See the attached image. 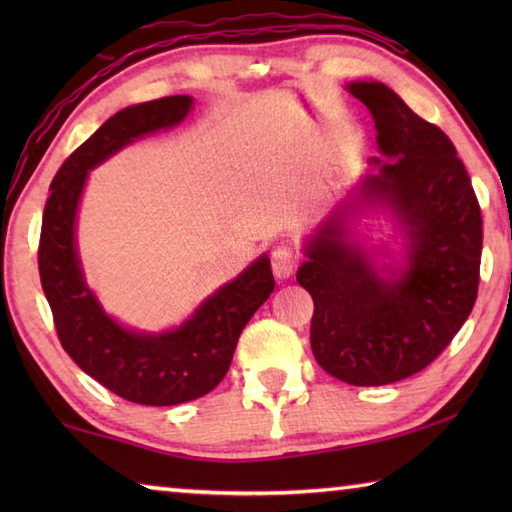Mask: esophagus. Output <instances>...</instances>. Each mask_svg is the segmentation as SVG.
Segmentation results:
<instances>
[{"mask_svg": "<svg viewBox=\"0 0 512 512\" xmlns=\"http://www.w3.org/2000/svg\"><path fill=\"white\" fill-rule=\"evenodd\" d=\"M298 264V257L293 253V248L289 246H277L271 255V268L275 277L280 280H287V277L293 273V268Z\"/></svg>", "mask_w": 512, "mask_h": 512, "instance_id": "obj_1", "label": "esophagus"}]
</instances>
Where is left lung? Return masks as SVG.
I'll return each mask as SVG.
<instances>
[{
	"mask_svg": "<svg viewBox=\"0 0 512 512\" xmlns=\"http://www.w3.org/2000/svg\"><path fill=\"white\" fill-rule=\"evenodd\" d=\"M348 90L375 117L379 151L395 158L366 176L363 201H384L406 228L402 273L384 277L343 241L341 203L305 248L298 284L314 298L311 352L352 386H384L415 375L443 352L479 293L481 207L449 137L384 83ZM377 162V160H375Z\"/></svg>",
	"mask_w": 512,
	"mask_h": 512,
	"instance_id": "obj_1",
	"label": "left lung"
}]
</instances>
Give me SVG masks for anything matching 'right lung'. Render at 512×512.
<instances>
[{"mask_svg":"<svg viewBox=\"0 0 512 512\" xmlns=\"http://www.w3.org/2000/svg\"><path fill=\"white\" fill-rule=\"evenodd\" d=\"M189 108L192 97L178 94L112 115L58 169L42 214L38 268L60 345L108 391L146 406L192 402L219 386L241 329L275 289L271 262L259 257L237 280L205 300L185 325L149 336L117 325L85 287L74 221L88 171L135 137L176 126Z\"/></svg>","mask_w":512,"mask_h":512,"instance_id":"obj_1","label":"right lung"}]
</instances>
